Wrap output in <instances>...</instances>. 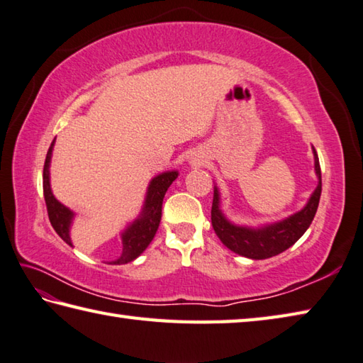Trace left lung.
<instances>
[{
	"mask_svg": "<svg viewBox=\"0 0 363 363\" xmlns=\"http://www.w3.org/2000/svg\"><path fill=\"white\" fill-rule=\"evenodd\" d=\"M315 154V172L318 176V187L311 194L305 208L288 218L272 225H266L262 228H247V226H238L225 218L220 211V195L217 187H214V200H212L211 220L214 231L222 240L223 245L231 252L242 255L252 259H266L275 255L285 252L286 248L294 245L302 238V234L308 230L318 211L319 198H321V167H319L318 154Z\"/></svg>",
	"mask_w": 363,
	"mask_h": 363,
	"instance_id": "obj_1",
	"label": "left lung"
}]
</instances>
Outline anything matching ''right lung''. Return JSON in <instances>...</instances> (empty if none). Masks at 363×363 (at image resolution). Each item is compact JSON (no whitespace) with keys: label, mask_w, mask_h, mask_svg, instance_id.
<instances>
[{"label":"right lung","mask_w":363,"mask_h":363,"mask_svg":"<svg viewBox=\"0 0 363 363\" xmlns=\"http://www.w3.org/2000/svg\"><path fill=\"white\" fill-rule=\"evenodd\" d=\"M53 145L48 147L45 165H44V198L47 204V212L50 223L58 233V236L64 240V242L72 245V240L69 236L70 223H72L74 212L67 209L66 206L61 204L52 194L50 189V159H52ZM177 177V172H167L159 176H155L147 187L146 200L143 211H141L140 217L135 220L132 225L127 226V230L123 233V253L115 261H111L110 264H127V262L138 258L141 253L146 250V247L151 244L155 233H157L160 218H162V203L163 196H165L168 187L172 186L173 181Z\"/></svg>","instance_id":"obj_1"}]
</instances>
